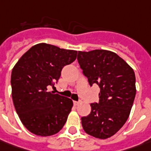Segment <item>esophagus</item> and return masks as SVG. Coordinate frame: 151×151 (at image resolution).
Masks as SVG:
<instances>
[{"mask_svg":"<svg viewBox=\"0 0 151 151\" xmlns=\"http://www.w3.org/2000/svg\"><path fill=\"white\" fill-rule=\"evenodd\" d=\"M73 104H74L75 106H78V105H79L81 104V100H78V101H73Z\"/></svg>","mask_w":151,"mask_h":151,"instance_id":"esophagus-1","label":"esophagus"}]
</instances>
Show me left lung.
Returning <instances> with one entry per match:
<instances>
[{"mask_svg": "<svg viewBox=\"0 0 151 151\" xmlns=\"http://www.w3.org/2000/svg\"><path fill=\"white\" fill-rule=\"evenodd\" d=\"M78 62L89 85L100 88L99 103L91 104V112L81 118L88 134L107 139L125 124L136 93L132 68L116 53L107 50L78 52Z\"/></svg>", "mask_w": 151, "mask_h": 151, "instance_id": "left-lung-1", "label": "left lung"}]
</instances>
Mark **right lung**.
<instances>
[{
    "mask_svg": "<svg viewBox=\"0 0 151 151\" xmlns=\"http://www.w3.org/2000/svg\"><path fill=\"white\" fill-rule=\"evenodd\" d=\"M77 53L39 43L25 52L13 68L11 84L14 106L30 132L49 136L65 124L73 101L50 89L58 83L63 67L76 59Z\"/></svg>",
    "mask_w": 151,
    "mask_h": 151,
    "instance_id": "right-lung-1",
    "label": "right lung"
}]
</instances>
